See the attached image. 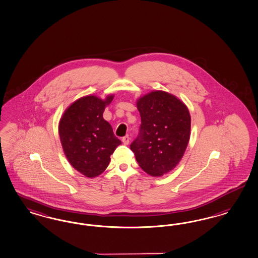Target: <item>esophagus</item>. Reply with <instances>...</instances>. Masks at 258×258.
I'll return each mask as SVG.
<instances>
[{
	"mask_svg": "<svg viewBox=\"0 0 258 258\" xmlns=\"http://www.w3.org/2000/svg\"><path fill=\"white\" fill-rule=\"evenodd\" d=\"M129 142H130V137L128 135H126L122 138V143H124L125 145H128Z\"/></svg>",
	"mask_w": 258,
	"mask_h": 258,
	"instance_id": "obj_1",
	"label": "esophagus"
}]
</instances>
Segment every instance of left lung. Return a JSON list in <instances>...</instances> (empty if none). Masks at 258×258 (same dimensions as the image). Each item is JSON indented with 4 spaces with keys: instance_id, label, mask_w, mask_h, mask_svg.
I'll list each match as a JSON object with an SVG mask.
<instances>
[{
    "instance_id": "obj_1",
    "label": "left lung",
    "mask_w": 258,
    "mask_h": 258,
    "mask_svg": "<svg viewBox=\"0 0 258 258\" xmlns=\"http://www.w3.org/2000/svg\"><path fill=\"white\" fill-rule=\"evenodd\" d=\"M137 107L142 124L130 148L143 171L160 177L175 168L184 154L190 138V114L178 97L163 91L141 96Z\"/></svg>"
}]
</instances>
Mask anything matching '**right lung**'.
Instances as JSON below:
<instances>
[{"label":"right lung","mask_w":258,"mask_h":258,"mask_svg":"<svg viewBox=\"0 0 258 258\" xmlns=\"http://www.w3.org/2000/svg\"><path fill=\"white\" fill-rule=\"evenodd\" d=\"M114 95L101 99L96 96L78 98L61 116L58 132L63 151L71 165L88 178L104 172L110 156L121 142L103 118L106 106Z\"/></svg>","instance_id":"1"}]
</instances>
